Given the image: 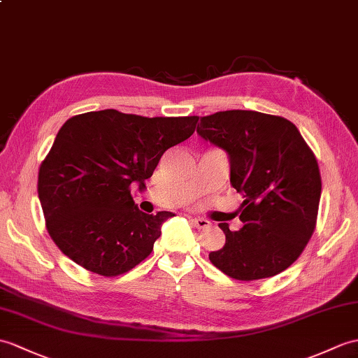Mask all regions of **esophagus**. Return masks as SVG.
I'll list each match as a JSON object with an SVG mask.
<instances>
[{
    "label": "esophagus",
    "instance_id": "esophagus-1",
    "mask_svg": "<svg viewBox=\"0 0 358 358\" xmlns=\"http://www.w3.org/2000/svg\"><path fill=\"white\" fill-rule=\"evenodd\" d=\"M192 224L194 226L196 227V229H199V230H204V229H207L210 226V221L209 220H206V218H192Z\"/></svg>",
    "mask_w": 358,
    "mask_h": 358
}]
</instances>
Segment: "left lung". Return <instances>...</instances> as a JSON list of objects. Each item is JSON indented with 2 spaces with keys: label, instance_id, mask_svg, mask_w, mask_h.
<instances>
[{
  "label": "left lung",
  "instance_id": "left-lung-1",
  "mask_svg": "<svg viewBox=\"0 0 358 358\" xmlns=\"http://www.w3.org/2000/svg\"><path fill=\"white\" fill-rule=\"evenodd\" d=\"M196 132L229 154L230 182L244 196V226L234 231L220 222L226 244L209 255L210 262L247 282L287 270L317 222L322 178L311 148L294 123L257 111L204 115Z\"/></svg>",
  "mask_w": 358,
  "mask_h": 358
}]
</instances>
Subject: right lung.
Masks as SVG:
<instances>
[{
	"label": "right lung",
	"instance_id": "right-lung-1",
	"mask_svg": "<svg viewBox=\"0 0 358 358\" xmlns=\"http://www.w3.org/2000/svg\"><path fill=\"white\" fill-rule=\"evenodd\" d=\"M198 119L103 110L66 120L38 173L45 227L59 250L105 278L146 259L173 213L138 210L131 186H145L166 149L192 136Z\"/></svg>",
	"mask_w": 358,
	"mask_h": 358
}]
</instances>
